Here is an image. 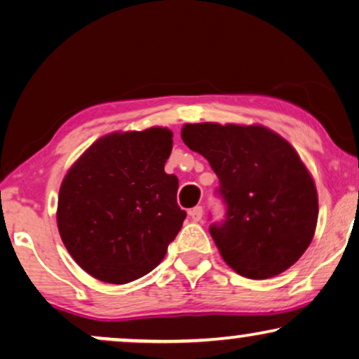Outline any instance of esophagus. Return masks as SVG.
<instances>
[{
	"instance_id": "obj_1",
	"label": "esophagus",
	"mask_w": 359,
	"mask_h": 359,
	"mask_svg": "<svg viewBox=\"0 0 359 359\" xmlns=\"http://www.w3.org/2000/svg\"><path fill=\"white\" fill-rule=\"evenodd\" d=\"M189 215H190V218L194 219V222H200V219H202V217H203V208L202 207H195V208L190 210Z\"/></svg>"
}]
</instances>
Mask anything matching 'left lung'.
Instances as JSON below:
<instances>
[{"label":"left lung","mask_w":359,"mask_h":359,"mask_svg":"<svg viewBox=\"0 0 359 359\" xmlns=\"http://www.w3.org/2000/svg\"><path fill=\"white\" fill-rule=\"evenodd\" d=\"M182 140L219 180L226 215L210 224V235L224 262L248 279L295 264L313 238L318 198L294 147L259 124H185Z\"/></svg>","instance_id":"left-lung-1"}]
</instances>
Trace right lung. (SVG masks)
Masks as SVG:
<instances>
[{
    "label": "right lung",
    "mask_w": 359,
    "mask_h": 359,
    "mask_svg": "<svg viewBox=\"0 0 359 359\" xmlns=\"http://www.w3.org/2000/svg\"><path fill=\"white\" fill-rule=\"evenodd\" d=\"M167 128L111 133L95 141L64 177L57 226L76 264L95 279L126 284L164 259L187 213L179 179L165 174Z\"/></svg>",
    "instance_id": "add662e5"
}]
</instances>
